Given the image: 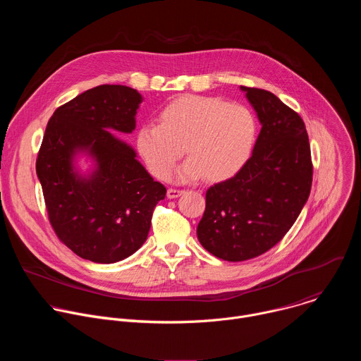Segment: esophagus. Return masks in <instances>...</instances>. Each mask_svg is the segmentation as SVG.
I'll return each instance as SVG.
<instances>
[{
  "label": "esophagus",
  "mask_w": 361,
  "mask_h": 361,
  "mask_svg": "<svg viewBox=\"0 0 361 361\" xmlns=\"http://www.w3.org/2000/svg\"><path fill=\"white\" fill-rule=\"evenodd\" d=\"M185 191L184 190H177V188H169L167 190V198L173 200V198H177L180 195H183Z\"/></svg>",
  "instance_id": "esophagus-1"
}]
</instances>
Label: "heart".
I'll return each instance as SVG.
<instances>
[{
    "label": "heart",
    "instance_id": "heart-1",
    "mask_svg": "<svg viewBox=\"0 0 361 361\" xmlns=\"http://www.w3.org/2000/svg\"><path fill=\"white\" fill-rule=\"evenodd\" d=\"M255 138V117L244 106L214 97L183 95L160 111L159 124L138 128L137 149L154 177L167 178L184 148L188 160L176 171V180L207 177L219 183L245 166Z\"/></svg>",
    "mask_w": 361,
    "mask_h": 361
}]
</instances>
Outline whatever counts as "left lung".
I'll return each instance as SVG.
<instances>
[{
  "label": "left lung",
  "mask_w": 361,
  "mask_h": 361,
  "mask_svg": "<svg viewBox=\"0 0 361 361\" xmlns=\"http://www.w3.org/2000/svg\"><path fill=\"white\" fill-rule=\"evenodd\" d=\"M240 90L262 130L245 166L207 190L197 227L201 245L227 262L254 259L274 247L300 216L313 180L301 117L270 91Z\"/></svg>",
  "instance_id": "8db88e82"
}]
</instances>
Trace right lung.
Returning a JSON list of instances; mask_svg holds the SVG:
<instances>
[{
  "label": "right lung",
  "mask_w": 361,
  "mask_h": 361,
  "mask_svg": "<svg viewBox=\"0 0 361 361\" xmlns=\"http://www.w3.org/2000/svg\"><path fill=\"white\" fill-rule=\"evenodd\" d=\"M142 99L127 85H98L57 109L47 124L37 176L51 226L81 259L111 264L134 254L166 197L135 149L113 134L135 130Z\"/></svg>",
  "instance_id": "right-lung-1"
}]
</instances>
